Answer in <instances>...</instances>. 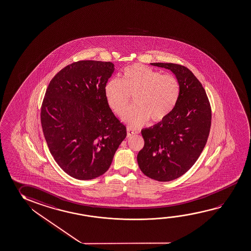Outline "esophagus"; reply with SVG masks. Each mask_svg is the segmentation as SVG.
<instances>
[{"label": "esophagus", "mask_w": 251, "mask_h": 251, "mask_svg": "<svg viewBox=\"0 0 251 251\" xmlns=\"http://www.w3.org/2000/svg\"><path fill=\"white\" fill-rule=\"evenodd\" d=\"M137 133H138V131H135V130H132V129H131V128H127L128 138H129V137H131V136L135 135V134H137Z\"/></svg>", "instance_id": "obj_1"}]
</instances>
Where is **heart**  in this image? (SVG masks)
<instances>
[{"mask_svg": "<svg viewBox=\"0 0 251 251\" xmlns=\"http://www.w3.org/2000/svg\"><path fill=\"white\" fill-rule=\"evenodd\" d=\"M105 97L112 111L122 116L133 97L134 106L124 117L131 127H139L151 120H165L179 100V80L171 74H162L142 64H132L124 70L121 80L112 77L104 87Z\"/></svg>", "mask_w": 251, "mask_h": 251, "instance_id": "heart-1", "label": "heart"}]
</instances>
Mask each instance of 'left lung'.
Listing matches in <instances>:
<instances>
[{"label": "left lung", "mask_w": 251, "mask_h": 251, "mask_svg": "<svg viewBox=\"0 0 251 251\" xmlns=\"http://www.w3.org/2000/svg\"><path fill=\"white\" fill-rule=\"evenodd\" d=\"M174 72L180 92L174 110L165 120L141 131L144 148L137 156L144 175L170 181L186 174L207 143L211 127L210 103L202 84L180 64L151 63Z\"/></svg>", "instance_id": "obj_1"}]
</instances>
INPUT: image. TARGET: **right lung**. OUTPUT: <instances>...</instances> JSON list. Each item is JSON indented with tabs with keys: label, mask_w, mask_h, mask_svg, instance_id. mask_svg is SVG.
<instances>
[{
	"label": "right lung",
	"mask_w": 251,
	"mask_h": 251,
	"mask_svg": "<svg viewBox=\"0 0 251 251\" xmlns=\"http://www.w3.org/2000/svg\"><path fill=\"white\" fill-rule=\"evenodd\" d=\"M113 72L111 62H75L56 73L45 92L44 138L56 163L75 179L103 175L126 137V127L112 112L104 92Z\"/></svg>",
	"instance_id": "obj_1"
}]
</instances>
